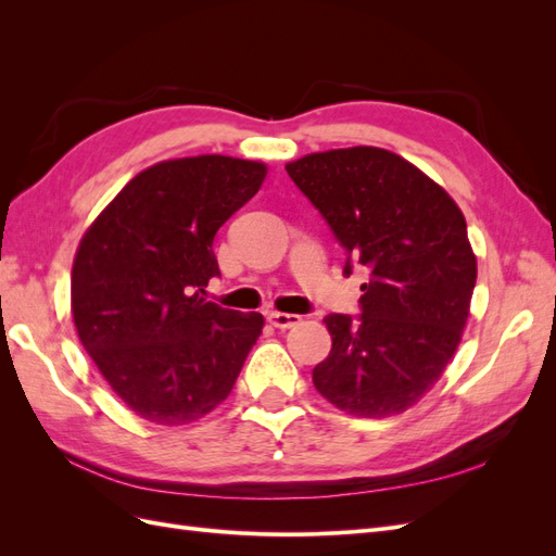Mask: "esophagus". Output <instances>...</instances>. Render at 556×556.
Masks as SVG:
<instances>
[{"instance_id": "obj_1", "label": "esophagus", "mask_w": 556, "mask_h": 556, "mask_svg": "<svg viewBox=\"0 0 556 556\" xmlns=\"http://www.w3.org/2000/svg\"><path fill=\"white\" fill-rule=\"evenodd\" d=\"M266 319L268 323H271L276 329H290V327H294V325H299V315H294V313H268L266 315Z\"/></svg>"}]
</instances>
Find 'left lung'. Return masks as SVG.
<instances>
[{
  "instance_id": "1",
  "label": "left lung",
  "mask_w": 556,
  "mask_h": 556,
  "mask_svg": "<svg viewBox=\"0 0 556 556\" xmlns=\"http://www.w3.org/2000/svg\"><path fill=\"white\" fill-rule=\"evenodd\" d=\"M290 178L362 266L359 315L325 317L331 350L315 390L357 417L408 410L441 378L462 341L476 288L466 220L429 176L390 153L357 146L290 162Z\"/></svg>"
}]
</instances>
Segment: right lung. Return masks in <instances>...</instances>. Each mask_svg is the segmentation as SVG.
<instances>
[{
  "mask_svg": "<svg viewBox=\"0 0 556 556\" xmlns=\"http://www.w3.org/2000/svg\"><path fill=\"white\" fill-rule=\"evenodd\" d=\"M266 176L262 162L199 155L131 178L83 237L72 271L78 339L139 417L188 425L229 396L260 313L204 299L213 239Z\"/></svg>",
  "mask_w": 556,
  "mask_h": 556,
  "instance_id": "obj_1",
  "label": "right lung"
}]
</instances>
